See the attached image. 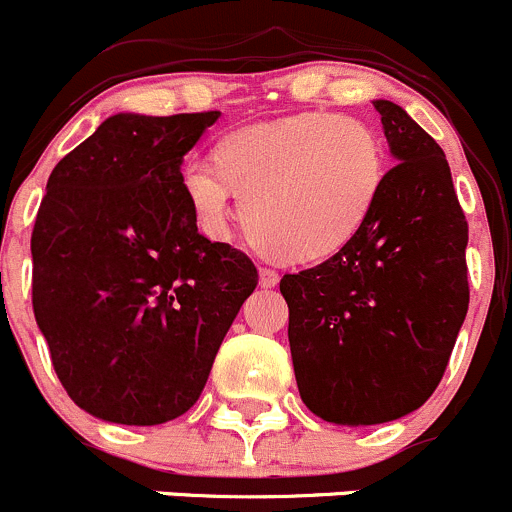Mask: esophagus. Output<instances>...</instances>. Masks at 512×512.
I'll use <instances>...</instances> for the list:
<instances>
[{
    "label": "esophagus",
    "instance_id": "1",
    "mask_svg": "<svg viewBox=\"0 0 512 512\" xmlns=\"http://www.w3.org/2000/svg\"><path fill=\"white\" fill-rule=\"evenodd\" d=\"M278 281H281V276H278L276 268H268V266L258 268V283H261L263 288L278 286Z\"/></svg>",
    "mask_w": 512,
    "mask_h": 512
}]
</instances>
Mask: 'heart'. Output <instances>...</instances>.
I'll return each instance as SVG.
<instances>
[{
	"label": "heart",
	"mask_w": 512,
	"mask_h": 512,
	"mask_svg": "<svg viewBox=\"0 0 512 512\" xmlns=\"http://www.w3.org/2000/svg\"><path fill=\"white\" fill-rule=\"evenodd\" d=\"M211 164L189 161L181 194L201 234L229 236L234 194L256 249L313 263L346 249L371 219L388 176L386 144L368 121L301 111L221 136Z\"/></svg>",
	"instance_id": "heart-1"
}]
</instances>
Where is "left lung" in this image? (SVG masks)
<instances>
[{"label": "left lung", "mask_w": 512, "mask_h": 512, "mask_svg": "<svg viewBox=\"0 0 512 512\" xmlns=\"http://www.w3.org/2000/svg\"><path fill=\"white\" fill-rule=\"evenodd\" d=\"M398 164L361 234L281 278L298 393L338 426L416 411L443 378L470 301L468 221L435 139L373 101Z\"/></svg>", "instance_id": "left-lung-1"}]
</instances>
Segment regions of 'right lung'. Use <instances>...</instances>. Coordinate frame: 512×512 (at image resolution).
<instances>
[{
  "instance_id": "1",
  "label": "right lung",
  "mask_w": 512,
  "mask_h": 512,
  "mask_svg": "<svg viewBox=\"0 0 512 512\" xmlns=\"http://www.w3.org/2000/svg\"><path fill=\"white\" fill-rule=\"evenodd\" d=\"M219 111L109 116L47 181L32 306L52 366L101 421L156 426L199 401L254 293V261L199 234L181 161Z\"/></svg>"
}]
</instances>
